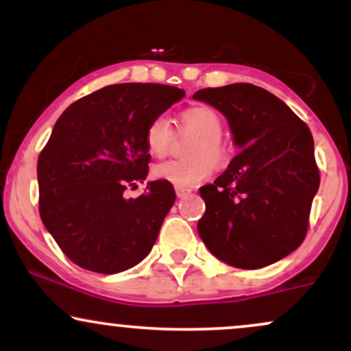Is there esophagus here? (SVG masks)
<instances>
[{"label": "esophagus", "instance_id": "esophagus-1", "mask_svg": "<svg viewBox=\"0 0 351 351\" xmlns=\"http://www.w3.org/2000/svg\"><path fill=\"white\" fill-rule=\"evenodd\" d=\"M189 193H191V189H189V188L176 186V196H178V198H184V196H188Z\"/></svg>", "mask_w": 351, "mask_h": 351}]
</instances>
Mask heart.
Wrapping results in <instances>:
<instances>
[{"label":"heart","mask_w":351,"mask_h":351,"mask_svg":"<svg viewBox=\"0 0 351 351\" xmlns=\"http://www.w3.org/2000/svg\"><path fill=\"white\" fill-rule=\"evenodd\" d=\"M181 127L198 135L189 148V160H170L153 167L155 180L170 183L173 186L191 188L206 180L213 173L215 163L228 158V147L223 136V119L215 108L208 106L189 107L181 112ZM173 142L171 123L165 117H156L148 125L145 145L152 156L163 158L170 152Z\"/></svg>","instance_id":"heart-1"}]
</instances>
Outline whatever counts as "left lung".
<instances>
[{
	"label": "left lung",
	"mask_w": 351,
	"mask_h": 351,
	"mask_svg": "<svg viewBox=\"0 0 351 351\" xmlns=\"http://www.w3.org/2000/svg\"><path fill=\"white\" fill-rule=\"evenodd\" d=\"M203 100L228 119L239 153L213 184L198 232L213 256L232 267L261 269L302 244L320 175L308 127L263 87L231 84L201 88Z\"/></svg>",
	"instance_id": "8db88e82"
}]
</instances>
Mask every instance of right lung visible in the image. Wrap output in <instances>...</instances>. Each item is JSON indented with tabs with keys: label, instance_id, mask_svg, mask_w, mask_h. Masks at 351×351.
Segmentation results:
<instances>
[{
	"label": "right lung",
	"instance_id": "right-lung-1",
	"mask_svg": "<svg viewBox=\"0 0 351 351\" xmlns=\"http://www.w3.org/2000/svg\"><path fill=\"white\" fill-rule=\"evenodd\" d=\"M184 90L162 84H115L79 99L56 122L38 160L39 215L74 264L99 274L127 271L152 251L175 189L148 181V125Z\"/></svg>",
	"mask_w": 351,
	"mask_h": 351
}]
</instances>
